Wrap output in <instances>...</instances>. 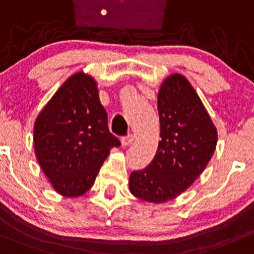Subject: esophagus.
Instances as JSON below:
<instances>
[{
    "label": "esophagus",
    "instance_id": "1",
    "mask_svg": "<svg viewBox=\"0 0 254 254\" xmlns=\"http://www.w3.org/2000/svg\"><path fill=\"white\" fill-rule=\"evenodd\" d=\"M134 139H135V136L132 134H127V136H123L122 137L123 146H127V145H130L132 141H134Z\"/></svg>",
    "mask_w": 254,
    "mask_h": 254
}]
</instances>
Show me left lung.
I'll use <instances>...</instances> for the list:
<instances>
[{"label": "left lung", "instance_id": "1", "mask_svg": "<svg viewBox=\"0 0 254 254\" xmlns=\"http://www.w3.org/2000/svg\"><path fill=\"white\" fill-rule=\"evenodd\" d=\"M160 137L152 161L131 172L129 187L142 201L166 202L181 195L205 170L217 142V131L189 80L174 74L157 95Z\"/></svg>", "mask_w": 254, "mask_h": 254}]
</instances>
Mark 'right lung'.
Wrapping results in <instances>:
<instances>
[{"instance_id":"right-lung-1","label":"right lung","mask_w":254,"mask_h":254,"mask_svg":"<svg viewBox=\"0 0 254 254\" xmlns=\"http://www.w3.org/2000/svg\"><path fill=\"white\" fill-rule=\"evenodd\" d=\"M33 140L43 172L57 192L68 197L87 192L110 149L120 146L108 127L97 83L83 73L72 75L44 107Z\"/></svg>"}]
</instances>
